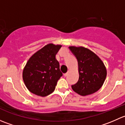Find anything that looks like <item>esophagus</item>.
I'll return each instance as SVG.
<instances>
[{"instance_id": "obj_1", "label": "esophagus", "mask_w": 125, "mask_h": 125, "mask_svg": "<svg viewBox=\"0 0 125 125\" xmlns=\"http://www.w3.org/2000/svg\"><path fill=\"white\" fill-rule=\"evenodd\" d=\"M68 72H69V71H68ZM68 72H67V73H65V74H64V76H66V75H68Z\"/></svg>"}]
</instances>
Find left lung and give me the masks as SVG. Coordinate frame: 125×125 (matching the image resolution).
Listing matches in <instances>:
<instances>
[{"label":"left lung","instance_id":"obj_1","mask_svg":"<svg viewBox=\"0 0 125 125\" xmlns=\"http://www.w3.org/2000/svg\"><path fill=\"white\" fill-rule=\"evenodd\" d=\"M69 48L77 60L79 73V80L72 85V89L83 96L97 92L106 77V69L103 62L86 48L70 46Z\"/></svg>","mask_w":125,"mask_h":125}]
</instances>
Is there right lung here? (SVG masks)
<instances>
[{
    "mask_svg": "<svg viewBox=\"0 0 125 125\" xmlns=\"http://www.w3.org/2000/svg\"><path fill=\"white\" fill-rule=\"evenodd\" d=\"M62 45L48 44L34 54L23 71V80L31 93L45 97L54 91L63 74L55 55Z\"/></svg>",
    "mask_w": 125,
    "mask_h": 125,
    "instance_id": "right-lung-1",
    "label": "right lung"
}]
</instances>
